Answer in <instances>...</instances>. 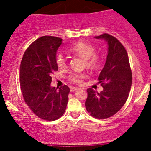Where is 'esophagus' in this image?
Returning a JSON list of instances; mask_svg holds the SVG:
<instances>
[{
  "mask_svg": "<svg viewBox=\"0 0 151 151\" xmlns=\"http://www.w3.org/2000/svg\"><path fill=\"white\" fill-rule=\"evenodd\" d=\"M70 90H71V91H75L79 90V88H77V87H71Z\"/></svg>",
  "mask_w": 151,
  "mask_h": 151,
  "instance_id": "34e87169",
  "label": "esophagus"
}]
</instances>
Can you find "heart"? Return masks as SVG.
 I'll return each mask as SVG.
<instances>
[{
	"label": "heart",
	"instance_id": "1",
	"mask_svg": "<svg viewBox=\"0 0 151 151\" xmlns=\"http://www.w3.org/2000/svg\"><path fill=\"white\" fill-rule=\"evenodd\" d=\"M68 52L84 58L85 65L88 68H96L99 66L101 61V56L95 52V47L86 42H79L68 49ZM56 63L60 68L66 66V58L62 55H58L56 57ZM85 74L83 73H71L68 75V80L71 83L80 84L83 83Z\"/></svg>",
	"mask_w": 151,
	"mask_h": 151
}]
</instances>
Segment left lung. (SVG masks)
Returning a JSON list of instances; mask_svg holds the SVG:
<instances>
[{"label": "left lung", "mask_w": 151, "mask_h": 151, "mask_svg": "<svg viewBox=\"0 0 151 151\" xmlns=\"http://www.w3.org/2000/svg\"><path fill=\"white\" fill-rule=\"evenodd\" d=\"M96 39H104L108 45V54L98 80L103 91L96 92L88 88L85 107L91 116L104 119L112 116L125 104L130 92L132 73L125 47L115 37L103 33Z\"/></svg>", "instance_id": "left-lung-1"}]
</instances>
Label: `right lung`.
<instances>
[{
  "instance_id": "right-lung-1",
  "label": "right lung",
  "mask_w": 151,
  "mask_h": 151,
  "mask_svg": "<svg viewBox=\"0 0 151 151\" xmlns=\"http://www.w3.org/2000/svg\"><path fill=\"white\" fill-rule=\"evenodd\" d=\"M62 44L58 37L44 36L25 50L19 68L20 88L25 103L40 118L52 121L65 112L70 89L51 87V74L58 70L56 53Z\"/></svg>"
}]
</instances>
